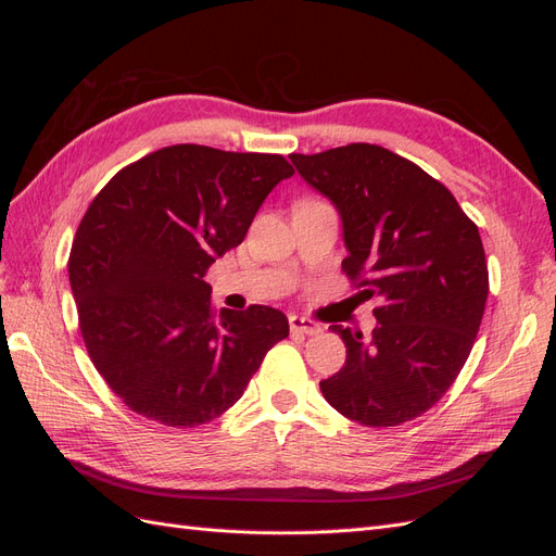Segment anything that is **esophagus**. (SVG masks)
Segmentation results:
<instances>
[{"mask_svg": "<svg viewBox=\"0 0 556 556\" xmlns=\"http://www.w3.org/2000/svg\"><path fill=\"white\" fill-rule=\"evenodd\" d=\"M290 329L294 333H304V336H317L319 331H323V327H319L317 323H313V319H308V317H301V315H290Z\"/></svg>", "mask_w": 556, "mask_h": 556, "instance_id": "esophagus-1", "label": "esophagus"}]
</instances>
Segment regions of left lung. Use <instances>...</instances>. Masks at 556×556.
Instances as JSON below:
<instances>
[{
    "label": "left lung",
    "instance_id": "8db88e82",
    "mask_svg": "<svg viewBox=\"0 0 556 556\" xmlns=\"http://www.w3.org/2000/svg\"><path fill=\"white\" fill-rule=\"evenodd\" d=\"M290 160L341 215L355 296L378 301L371 339L331 325L348 359L319 390L364 427L408 422L450 390L476 343L490 292L480 231L445 185L387 148Z\"/></svg>",
    "mask_w": 556,
    "mask_h": 556
}]
</instances>
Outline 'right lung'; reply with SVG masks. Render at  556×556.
Instances as JSON below:
<instances>
[{
    "label": "right lung",
    "instance_id": "right-lung-1",
    "mask_svg": "<svg viewBox=\"0 0 556 556\" xmlns=\"http://www.w3.org/2000/svg\"><path fill=\"white\" fill-rule=\"evenodd\" d=\"M292 174L282 155L180 143L125 166L94 197L70 282L88 355L134 413L176 429L211 422L290 333L268 306L217 319L204 276Z\"/></svg>",
    "mask_w": 556,
    "mask_h": 556
}]
</instances>
